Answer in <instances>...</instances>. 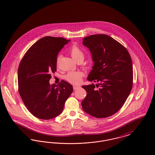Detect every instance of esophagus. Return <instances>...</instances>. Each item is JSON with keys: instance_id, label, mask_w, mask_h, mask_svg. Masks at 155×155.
<instances>
[{"instance_id": "obj_1", "label": "esophagus", "mask_w": 155, "mask_h": 155, "mask_svg": "<svg viewBox=\"0 0 155 155\" xmlns=\"http://www.w3.org/2000/svg\"><path fill=\"white\" fill-rule=\"evenodd\" d=\"M80 88V86H76V85H74V86H73V89H74V90H76V89Z\"/></svg>"}]
</instances>
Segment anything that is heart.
Segmentation results:
<instances>
[{
  "label": "heart",
  "instance_id": "b5f03b06",
  "mask_svg": "<svg viewBox=\"0 0 155 155\" xmlns=\"http://www.w3.org/2000/svg\"><path fill=\"white\" fill-rule=\"evenodd\" d=\"M70 53L72 58L77 61L78 60L84 59V53L81 49L77 46L74 45L70 49ZM60 59V56H58L56 58V64H59V61ZM83 74L80 71H69L67 74L64 76V79L68 81V82L73 84H77L80 82L81 78Z\"/></svg>",
  "mask_w": 155,
  "mask_h": 155
}]
</instances>
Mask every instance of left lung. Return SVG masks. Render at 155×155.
<instances>
[{
  "label": "left lung",
  "mask_w": 155,
  "mask_h": 155,
  "mask_svg": "<svg viewBox=\"0 0 155 155\" xmlns=\"http://www.w3.org/2000/svg\"><path fill=\"white\" fill-rule=\"evenodd\" d=\"M82 44L94 62L87 80L97 84L82 87L87 93L82 107L96 118L110 117L121 108L133 88L131 56L123 45L105 34L85 37Z\"/></svg>",
  "instance_id": "left-lung-1"
}]
</instances>
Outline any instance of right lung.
<instances>
[{
    "mask_svg": "<svg viewBox=\"0 0 155 155\" xmlns=\"http://www.w3.org/2000/svg\"><path fill=\"white\" fill-rule=\"evenodd\" d=\"M68 42L61 37H44L30 47L20 61L18 92L27 109L37 118L49 120L61 114L73 92V86L66 81L49 84L51 74L56 71L59 51Z\"/></svg>",
    "mask_w": 155,
    "mask_h": 155,
    "instance_id": "right-lung-1",
    "label": "right lung"
}]
</instances>
